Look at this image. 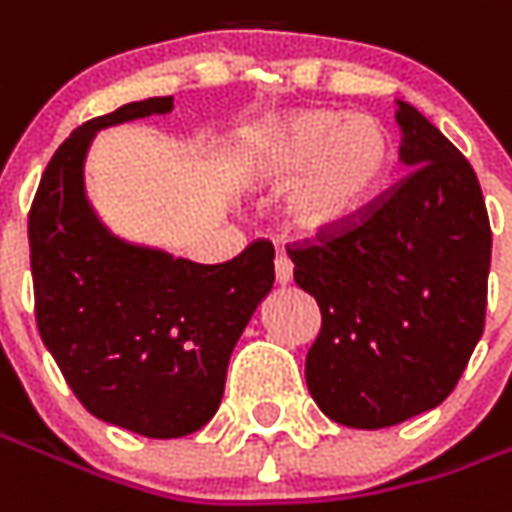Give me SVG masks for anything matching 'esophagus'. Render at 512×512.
Returning <instances> with one entry per match:
<instances>
[{
  "label": "esophagus",
  "mask_w": 512,
  "mask_h": 512,
  "mask_svg": "<svg viewBox=\"0 0 512 512\" xmlns=\"http://www.w3.org/2000/svg\"><path fill=\"white\" fill-rule=\"evenodd\" d=\"M274 280H277V285H288L293 280V266L285 255H277V260H274Z\"/></svg>",
  "instance_id": "esophagus-1"
}]
</instances>
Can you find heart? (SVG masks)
I'll return each mask as SVG.
<instances>
[{"label":"heart","instance_id":"b5f03b06","mask_svg":"<svg viewBox=\"0 0 512 512\" xmlns=\"http://www.w3.org/2000/svg\"><path fill=\"white\" fill-rule=\"evenodd\" d=\"M393 166L380 121L338 110H293L257 132L241 155L252 188H285L282 224L299 238L349 230L382 194Z\"/></svg>","mask_w":512,"mask_h":512}]
</instances>
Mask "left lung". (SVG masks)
I'll list each match as a JSON object with an SVG mask.
<instances>
[{"instance_id":"1","label":"left lung","mask_w":512,"mask_h":512,"mask_svg":"<svg viewBox=\"0 0 512 512\" xmlns=\"http://www.w3.org/2000/svg\"><path fill=\"white\" fill-rule=\"evenodd\" d=\"M410 174L349 230L288 246L318 302L310 396L343 427L382 430L455 391L485 330L491 221L477 174L416 107L396 102Z\"/></svg>"}]
</instances>
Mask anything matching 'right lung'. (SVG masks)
<instances>
[{
  "label": "right lung",
  "instance_id": "obj_1",
  "mask_svg": "<svg viewBox=\"0 0 512 512\" xmlns=\"http://www.w3.org/2000/svg\"><path fill=\"white\" fill-rule=\"evenodd\" d=\"M152 96L85 121L60 144L30 207L35 321L91 416L144 438H182L216 416L227 363L274 285V246L202 266L116 238L85 199L94 135L169 113Z\"/></svg>",
  "mask_w": 512,
  "mask_h": 512
}]
</instances>
